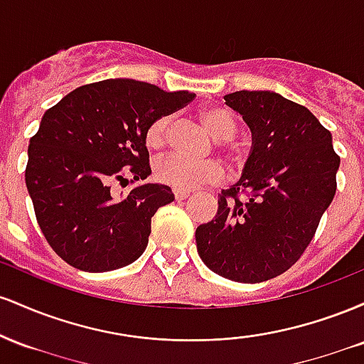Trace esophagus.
<instances>
[{"instance_id":"1","label":"esophagus","mask_w":364,"mask_h":364,"mask_svg":"<svg viewBox=\"0 0 364 364\" xmlns=\"http://www.w3.org/2000/svg\"><path fill=\"white\" fill-rule=\"evenodd\" d=\"M174 198L176 200H186L190 196V191H183V190H173Z\"/></svg>"}]
</instances>
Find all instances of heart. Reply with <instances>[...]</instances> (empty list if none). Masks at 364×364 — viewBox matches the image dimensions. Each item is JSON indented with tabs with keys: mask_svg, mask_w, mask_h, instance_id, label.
<instances>
[{
	"mask_svg": "<svg viewBox=\"0 0 364 364\" xmlns=\"http://www.w3.org/2000/svg\"><path fill=\"white\" fill-rule=\"evenodd\" d=\"M200 119L207 132L217 140H229L236 135V118L232 116V112L224 107H203L200 111ZM171 121L173 118L169 114H164L149 124L147 132H145V145L149 150L159 152L166 147V144L169 141ZM154 173L162 185L183 191L195 190L202 185H215L224 178L223 166L217 161L196 162L179 156V154H171L168 157L159 159L154 166Z\"/></svg>",
	"mask_w": 364,
	"mask_h": 364,
	"instance_id": "1",
	"label": "heart"
}]
</instances>
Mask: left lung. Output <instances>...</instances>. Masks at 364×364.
Returning a JSON list of instances; mask_svg holds the SVG:
<instances>
[{
    "instance_id": "obj_1",
    "label": "left lung",
    "mask_w": 364,
    "mask_h": 364,
    "mask_svg": "<svg viewBox=\"0 0 364 364\" xmlns=\"http://www.w3.org/2000/svg\"><path fill=\"white\" fill-rule=\"evenodd\" d=\"M224 101L248 124L252 149L217 215L196 228V250L220 277L263 282L286 272L310 245L336 195L341 159L328 129L277 92L240 90Z\"/></svg>"
}]
</instances>
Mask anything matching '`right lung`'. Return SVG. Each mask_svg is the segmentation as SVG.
I'll return each instance as SVG.
<instances>
[{"instance_id":"1","label":"right lung","mask_w":364,"mask_h":364,"mask_svg":"<svg viewBox=\"0 0 364 364\" xmlns=\"http://www.w3.org/2000/svg\"><path fill=\"white\" fill-rule=\"evenodd\" d=\"M193 97L109 78L78 87L44 112L28 144L25 185L41 231L66 263L109 272L145 252L154 214L174 200L169 186L141 185L152 173L145 132ZM129 181L141 185L115 191Z\"/></svg>"}]
</instances>
